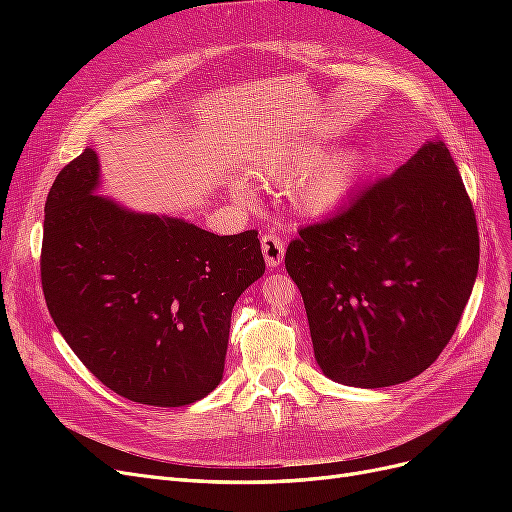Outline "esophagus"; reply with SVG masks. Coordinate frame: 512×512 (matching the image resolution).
<instances>
[{
	"label": "esophagus",
	"mask_w": 512,
	"mask_h": 512,
	"mask_svg": "<svg viewBox=\"0 0 512 512\" xmlns=\"http://www.w3.org/2000/svg\"><path fill=\"white\" fill-rule=\"evenodd\" d=\"M260 247H262V256H265L267 267H280L284 260V239H280L273 232H267L265 237L260 239Z\"/></svg>",
	"instance_id": "34e87169"
}]
</instances>
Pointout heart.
Returning a JSON list of instances; mask_svg holds the SVG:
<instances>
[{
    "label": "heart",
    "mask_w": 512,
    "mask_h": 512,
    "mask_svg": "<svg viewBox=\"0 0 512 512\" xmlns=\"http://www.w3.org/2000/svg\"><path fill=\"white\" fill-rule=\"evenodd\" d=\"M329 151L331 147L316 138H299L265 153L256 162V175L269 183L297 179L290 196L294 207L322 218L348 203L369 170V158L361 149H344L333 156ZM228 190L243 203L254 200V188L245 175H230Z\"/></svg>",
    "instance_id": "obj_1"
}]
</instances>
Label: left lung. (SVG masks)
I'll use <instances>...</instances> for the list:
<instances>
[{
    "label": "left lung",
    "mask_w": 512,
    "mask_h": 512,
    "mask_svg": "<svg viewBox=\"0 0 512 512\" xmlns=\"http://www.w3.org/2000/svg\"><path fill=\"white\" fill-rule=\"evenodd\" d=\"M286 271L322 374L359 389L406 382L438 359L478 273V228L451 151L427 141L335 218L299 230Z\"/></svg>",
    "instance_id": "left-lung-1"
}]
</instances>
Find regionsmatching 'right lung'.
I'll use <instances>...</instances> for the list:
<instances>
[{
	"label": "right lung",
	"mask_w": 512,
	"mask_h": 512,
	"mask_svg": "<svg viewBox=\"0 0 512 512\" xmlns=\"http://www.w3.org/2000/svg\"><path fill=\"white\" fill-rule=\"evenodd\" d=\"M85 149L44 205L42 288L68 346L104 386L160 408L222 382L232 307L265 273L256 230L218 237L123 207Z\"/></svg>",
	"instance_id": "1"
}]
</instances>
